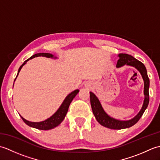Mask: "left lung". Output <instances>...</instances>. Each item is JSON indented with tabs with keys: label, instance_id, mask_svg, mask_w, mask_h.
<instances>
[{
	"label": "left lung",
	"instance_id": "1",
	"mask_svg": "<svg viewBox=\"0 0 160 160\" xmlns=\"http://www.w3.org/2000/svg\"><path fill=\"white\" fill-rule=\"evenodd\" d=\"M119 60L116 64L117 68H120L124 65L132 67L136 69L140 73L142 77V79L144 80V100L143 105H142L141 110L139 111V113L135 115V116L128 120H120L118 119H115L108 115L100 103V102L98 99V97L95 95L93 92L90 93V101L91 108H92L93 113L97 121L99 123L108 128L111 129H123L127 128L132 127L141 118L142 115L144 113L145 110L149 103V84H150V81L148 77L147 71L144 64L141 62L140 61L135 59L134 57H132L131 55H128L127 53H120L118 54Z\"/></svg>",
	"mask_w": 160,
	"mask_h": 160
}]
</instances>
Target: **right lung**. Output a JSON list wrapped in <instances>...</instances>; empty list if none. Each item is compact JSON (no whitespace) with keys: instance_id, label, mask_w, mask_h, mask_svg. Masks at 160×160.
<instances>
[{"instance_id":"1","label":"right lung","mask_w":160,"mask_h":160,"mask_svg":"<svg viewBox=\"0 0 160 160\" xmlns=\"http://www.w3.org/2000/svg\"><path fill=\"white\" fill-rule=\"evenodd\" d=\"M38 56H42V57H47L49 58H53V59H56L57 57L54 56L52 55V53H36L33 55L32 57H30L29 59L25 60L24 63L22 64L21 66L20 67L18 71V73H17L16 78L18 77V73L20 72V71L21 70L22 67L25 65V64L27 63L28 61H29L30 59H32L35 57H38ZM16 78H15L14 82L16 79ZM14 84V83H13ZM79 92V89H76L74 90L72 92L70 93L68 96L65 98V99L62 102V104L60 105V107L58 108V109L56 111V112L53 115H52L50 118H47V120L42 121V122H29L28 120H25V118H22L21 115H20V116L21 117L22 119V120L26 124H28V126L33 128H35L37 129H40V130H49V129H52L53 128H55L58 127L61 122L63 121V120L65 118L66 115L67 113L68 109H69V107L71 104V102H72L73 99L75 98V96H76L78 93Z\"/></svg>"}]
</instances>
